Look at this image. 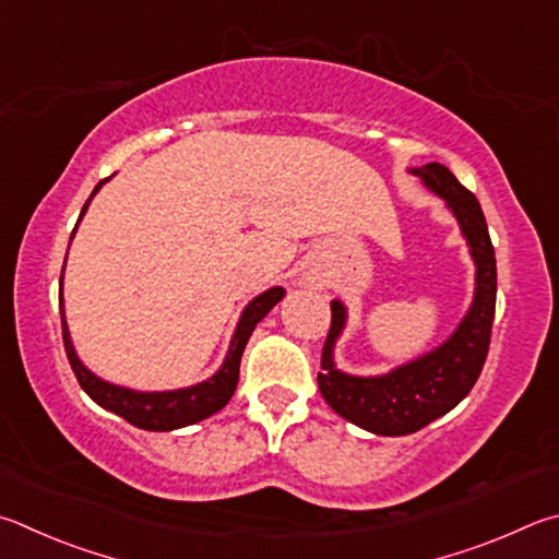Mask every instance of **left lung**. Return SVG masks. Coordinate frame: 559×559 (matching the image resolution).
I'll return each mask as SVG.
<instances>
[{
  "mask_svg": "<svg viewBox=\"0 0 559 559\" xmlns=\"http://www.w3.org/2000/svg\"><path fill=\"white\" fill-rule=\"evenodd\" d=\"M411 174L448 202L460 222L476 266V286L472 308L448 342L383 377H352L334 367V342L347 322V308L340 300L330 302L332 322L318 373L322 399L344 420L385 438L418 432L474 389L489 354L496 312V257L479 200L442 164L411 168Z\"/></svg>",
  "mask_w": 559,
  "mask_h": 559,
  "instance_id": "left-lung-1",
  "label": "left lung"
}]
</instances>
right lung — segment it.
Returning <instances> with one entry per match:
<instances>
[{"instance_id":"right-lung-1","label":"right lung","mask_w":559,"mask_h":559,"mask_svg":"<svg viewBox=\"0 0 559 559\" xmlns=\"http://www.w3.org/2000/svg\"><path fill=\"white\" fill-rule=\"evenodd\" d=\"M107 180L109 178L97 182V188L93 190L90 200L95 198V192L103 188ZM90 200L85 202L83 212H80V219H83ZM70 239H73V235H70ZM60 286H63V273H60ZM283 296H286V290L276 286V288H269L266 293H261V296L253 298L245 308V312H241L237 330H235V334H231V344H229L225 364H222L219 371L215 373V377H210L207 381L188 385V389L146 393V391H131V389H124V385H115V383L95 377V373L78 359L73 342H70L66 310H63V293H60V322H63L66 354H68L70 367H73V371H75L78 383L83 385V391L97 405H103V408L117 413L119 418H124L127 423H131L134 428H141V430H154V432L178 430V428H186V425L210 418V415H215L217 411H222L229 403V399L237 391L239 361H241V354H245L251 332L263 318H266L269 310L276 306Z\"/></svg>"}]
</instances>
